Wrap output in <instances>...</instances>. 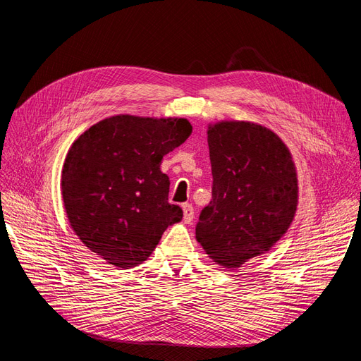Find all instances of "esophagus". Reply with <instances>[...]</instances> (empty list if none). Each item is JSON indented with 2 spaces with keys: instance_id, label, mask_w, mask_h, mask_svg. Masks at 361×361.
I'll use <instances>...</instances> for the list:
<instances>
[{
  "instance_id": "1",
  "label": "esophagus",
  "mask_w": 361,
  "mask_h": 361,
  "mask_svg": "<svg viewBox=\"0 0 361 361\" xmlns=\"http://www.w3.org/2000/svg\"><path fill=\"white\" fill-rule=\"evenodd\" d=\"M182 211H183V221L185 223H191L194 218V207L190 203H183L182 204Z\"/></svg>"
}]
</instances>
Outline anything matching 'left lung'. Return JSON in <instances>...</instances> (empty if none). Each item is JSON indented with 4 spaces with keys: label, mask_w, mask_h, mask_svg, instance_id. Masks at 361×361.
Listing matches in <instances>:
<instances>
[{
    "label": "left lung",
    "mask_w": 361,
    "mask_h": 361,
    "mask_svg": "<svg viewBox=\"0 0 361 361\" xmlns=\"http://www.w3.org/2000/svg\"><path fill=\"white\" fill-rule=\"evenodd\" d=\"M207 145L212 200L195 238L218 265L238 268L286 233L298 204L297 170L279 135L257 123L209 125Z\"/></svg>",
    "instance_id": "obj_1"
}]
</instances>
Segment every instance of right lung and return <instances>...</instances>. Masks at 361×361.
<instances>
[{
	"label": "right lung",
	"mask_w": 361,
	"mask_h": 361,
	"mask_svg": "<svg viewBox=\"0 0 361 361\" xmlns=\"http://www.w3.org/2000/svg\"><path fill=\"white\" fill-rule=\"evenodd\" d=\"M191 130L187 118L120 114L75 140L64 159L61 195L71 227L87 248L122 269L152 255L183 215L169 203L170 179L161 161Z\"/></svg>",
	"instance_id": "add662e5"
}]
</instances>
